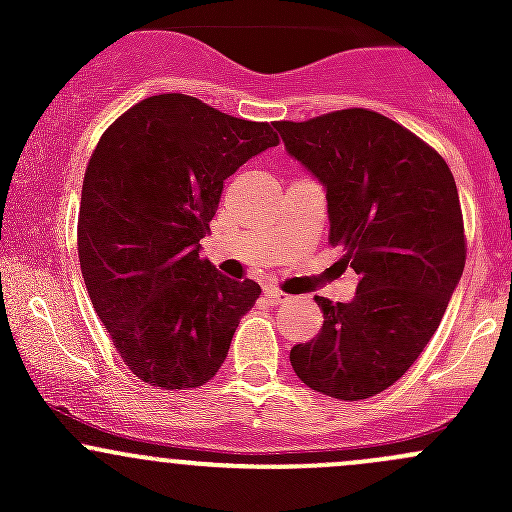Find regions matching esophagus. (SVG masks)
Instances as JSON below:
<instances>
[{"mask_svg": "<svg viewBox=\"0 0 512 512\" xmlns=\"http://www.w3.org/2000/svg\"><path fill=\"white\" fill-rule=\"evenodd\" d=\"M265 297L270 299V304H285V302H289V294L280 292V289H277V287H270V289H267Z\"/></svg>", "mask_w": 512, "mask_h": 512, "instance_id": "34e87169", "label": "esophagus"}]
</instances>
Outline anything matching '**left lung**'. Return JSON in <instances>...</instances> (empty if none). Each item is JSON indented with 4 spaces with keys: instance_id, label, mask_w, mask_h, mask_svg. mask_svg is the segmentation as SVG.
I'll list each match as a JSON object with an SVG mask.
<instances>
[{
    "instance_id": "1",
    "label": "left lung",
    "mask_w": 512,
    "mask_h": 512,
    "mask_svg": "<svg viewBox=\"0 0 512 512\" xmlns=\"http://www.w3.org/2000/svg\"><path fill=\"white\" fill-rule=\"evenodd\" d=\"M275 126L289 156L327 188L329 242L359 275L352 302L314 297L324 324L289 361L319 394L369 399L421 356L463 275L456 180L416 133L369 108Z\"/></svg>"
}]
</instances>
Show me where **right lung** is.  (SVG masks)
I'll return each instance as SVG.
<instances>
[{"label":"right lung","instance_id":"1","mask_svg":"<svg viewBox=\"0 0 512 512\" xmlns=\"http://www.w3.org/2000/svg\"><path fill=\"white\" fill-rule=\"evenodd\" d=\"M270 123L158 94L103 131L86 165L79 262L98 319L141 381L198 389L223 366L260 285L200 257L225 178L277 146Z\"/></svg>","mask_w":512,"mask_h":512}]
</instances>
